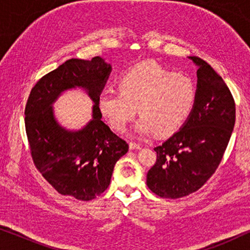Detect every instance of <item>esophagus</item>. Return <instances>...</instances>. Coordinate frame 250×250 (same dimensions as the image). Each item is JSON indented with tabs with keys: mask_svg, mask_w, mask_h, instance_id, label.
Segmentation results:
<instances>
[{
	"mask_svg": "<svg viewBox=\"0 0 250 250\" xmlns=\"http://www.w3.org/2000/svg\"><path fill=\"white\" fill-rule=\"evenodd\" d=\"M128 146H129V149H131V150H138V149L141 148V146H140L139 143H136V142H129Z\"/></svg>",
	"mask_w": 250,
	"mask_h": 250,
	"instance_id": "esophagus-1",
	"label": "esophagus"
}]
</instances>
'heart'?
Masks as SVG:
<instances>
[{"instance_id": "heart-1", "label": "heart", "mask_w": 250, "mask_h": 250, "mask_svg": "<svg viewBox=\"0 0 250 250\" xmlns=\"http://www.w3.org/2000/svg\"><path fill=\"white\" fill-rule=\"evenodd\" d=\"M119 91L104 88L98 107L108 124L123 132L136 110L141 116L135 131L158 136L175 133L189 117L197 99V86L190 76L173 73L156 61H143L118 78Z\"/></svg>"}]
</instances>
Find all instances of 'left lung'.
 <instances>
[{
    "label": "left lung",
    "instance_id": "8db88e82",
    "mask_svg": "<svg viewBox=\"0 0 250 250\" xmlns=\"http://www.w3.org/2000/svg\"><path fill=\"white\" fill-rule=\"evenodd\" d=\"M189 58L198 66L196 104L182 128L156 146V163L146 174L149 189L168 199L196 192L213 175L235 123L234 99L227 84L206 61Z\"/></svg>",
    "mask_w": 250,
    "mask_h": 250
}]
</instances>
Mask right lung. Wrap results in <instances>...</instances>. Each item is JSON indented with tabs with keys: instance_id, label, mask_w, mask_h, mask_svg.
<instances>
[{
	"instance_id": "1",
	"label": "right lung",
	"mask_w": 250,
	"mask_h": 250,
	"mask_svg": "<svg viewBox=\"0 0 250 250\" xmlns=\"http://www.w3.org/2000/svg\"><path fill=\"white\" fill-rule=\"evenodd\" d=\"M100 57L70 59L44 75L30 91L25 108V127L36 169L63 196L88 201L109 187L117 160L128 145L101 121L98 97L110 74ZM83 87L94 100V118L77 132L57 124L52 104L61 91Z\"/></svg>"
}]
</instances>
